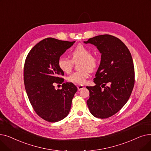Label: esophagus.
I'll return each instance as SVG.
<instances>
[{
  "instance_id": "esophagus-1",
  "label": "esophagus",
  "mask_w": 151,
  "mask_h": 151,
  "mask_svg": "<svg viewBox=\"0 0 151 151\" xmlns=\"http://www.w3.org/2000/svg\"><path fill=\"white\" fill-rule=\"evenodd\" d=\"M77 88H78V91H81V89H83L84 88V87L83 86H82V85H79V86L77 87Z\"/></svg>"
}]
</instances>
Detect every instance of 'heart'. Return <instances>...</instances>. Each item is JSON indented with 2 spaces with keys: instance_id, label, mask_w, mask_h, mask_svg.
Here are the masks:
<instances>
[{
  "instance_id": "b5f03b06",
  "label": "heart",
  "mask_w": 151,
  "mask_h": 151,
  "mask_svg": "<svg viewBox=\"0 0 151 151\" xmlns=\"http://www.w3.org/2000/svg\"><path fill=\"white\" fill-rule=\"evenodd\" d=\"M71 59L61 56L58 59V65L64 73H69L72 70L74 63L79 62V68L81 70L75 71L67 77L70 82L78 84H84L89 77L90 71H94L99 65V59L92 54L91 50L83 45H78L70 52Z\"/></svg>"
}]
</instances>
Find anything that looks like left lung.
<instances>
[{"label": "left lung", "instance_id": "1", "mask_svg": "<svg viewBox=\"0 0 151 151\" xmlns=\"http://www.w3.org/2000/svg\"><path fill=\"white\" fill-rule=\"evenodd\" d=\"M85 43L97 46L101 55L94 86H87L89 99L87 105L97 118L113 116L129 99L134 84V69L128 47L118 38L101 35L89 38Z\"/></svg>", "mask_w": 151, "mask_h": 151}]
</instances>
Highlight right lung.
Returning a JSON list of instances; mask_svg holds the SVG:
<instances>
[{
	"mask_svg": "<svg viewBox=\"0 0 151 151\" xmlns=\"http://www.w3.org/2000/svg\"><path fill=\"white\" fill-rule=\"evenodd\" d=\"M75 42L47 38L38 43L28 53L24 67V83L34 110L43 119L55 122L69 113L78 89L72 83H63L64 75L58 60ZM55 83H63L55 90Z\"/></svg>",
	"mask_w": 151,
	"mask_h": 151,
	"instance_id": "right-lung-1",
	"label": "right lung"
}]
</instances>
